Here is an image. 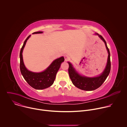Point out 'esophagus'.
I'll list each match as a JSON object with an SVG mask.
<instances>
[{
	"label": "esophagus",
	"mask_w": 127,
	"mask_h": 127,
	"mask_svg": "<svg viewBox=\"0 0 127 127\" xmlns=\"http://www.w3.org/2000/svg\"><path fill=\"white\" fill-rule=\"evenodd\" d=\"M64 58H65V61H68L70 59V57L69 56H68V55H65L64 56Z\"/></svg>",
	"instance_id": "34e87169"
}]
</instances>
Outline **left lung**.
Segmentation results:
<instances>
[{"mask_svg": "<svg viewBox=\"0 0 127 127\" xmlns=\"http://www.w3.org/2000/svg\"><path fill=\"white\" fill-rule=\"evenodd\" d=\"M95 34L97 35L104 43L108 53L106 65L102 73L97 76L94 77L82 76L75 70L70 62H68V63L69 64L68 73L72 83L76 87L81 90H86V91H92V90H94L99 87L104 82L108 75H109L111 71L110 52L109 49L106 45L105 41L102 36L97 33H95Z\"/></svg>", "mask_w": 127, "mask_h": 127, "instance_id": "left-lung-1", "label": "left lung"}]
</instances>
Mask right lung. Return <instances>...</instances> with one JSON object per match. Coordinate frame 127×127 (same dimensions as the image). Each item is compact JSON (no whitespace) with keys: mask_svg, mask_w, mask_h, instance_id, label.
<instances>
[{"mask_svg":"<svg viewBox=\"0 0 127 127\" xmlns=\"http://www.w3.org/2000/svg\"><path fill=\"white\" fill-rule=\"evenodd\" d=\"M43 32H37L32 33H42ZM30 37L31 35L25 41L20 51L21 72L25 80L32 88L39 90L45 89L51 86L53 84L61 64L64 61V58L62 56L54 60L49 66L42 72H33L29 71L27 69L24 64L23 58V52L26 43Z\"/></svg>","mask_w":127,"mask_h":127,"instance_id":"right-lung-1","label":"right lung"}]
</instances>
